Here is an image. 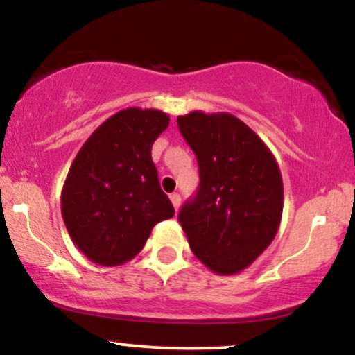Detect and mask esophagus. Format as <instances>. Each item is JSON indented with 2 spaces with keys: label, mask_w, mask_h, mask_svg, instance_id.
Instances as JSON below:
<instances>
[{
  "label": "esophagus",
  "mask_w": 355,
  "mask_h": 355,
  "mask_svg": "<svg viewBox=\"0 0 355 355\" xmlns=\"http://www.w3.org/2000/svg\"><path fill=\"white\" fill-rule=\"evenodd\" d=\"M170 200H172V205H173L175 210L180 209V202H182L180 195H178V193H172V195H170Z\"/></svg>",
  "instance_id": "1"
}]
</instances>
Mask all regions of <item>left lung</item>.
Wrapping results in <instances>:
<instances>
[{
	"instance_id": "obj_1",
	"label": "left lung",
	"mask_w": 355,
	"mask_h": 355,
	"mask_svg": "<svg viewBox=\"0 0 355 355\" xmlns=\"http://www.w3.org/2000/svg\"><path fill=\"white\" fill-rule=\"evenodd\" d=\"M197 155L200 187L178 220L193 255L217 275L254 263L280 227L284 183L274 153L250 126L227 112L177 118Z\"/></svg>"
}]
</instances>
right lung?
Segmentation results:
<instances>
[{
  "mask_svg": "<svg viewBox=\"0 0 355 355\" xmlns=\"http://www.w3.org/2000/svg\"><path fill=\"white\" fill-rule=\"evenodd\" d=\"M170 123L157 108H125L85 141L61 190V215L80 252L103 267L135 257L158 222L175 215L152 145Z\"/></svg>",
  "mask_w": 355,
  "mask_h": 355,
  "instance_id": "add662e5",
  "label": "right lung"
}]
</instances>
